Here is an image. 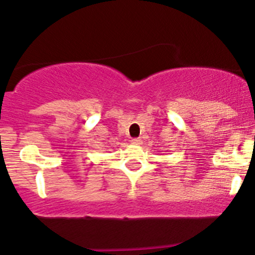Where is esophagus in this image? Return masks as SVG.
<instances>
[{"instance_id": "34e87169", "label": "esophagus", "mask_w": 255, "mask_h": 255, "mask_svg": "<svg viewBox=\"0 0 255 255\" xmlns=\"http://www.w3.org/2000/svg\"><path fill=\"white\" fill-rule=\"evenodd\" d=\"M130 143L134 144V145H139V144H142V139L140 138H133V139H130Z\"/></svg>"}]
</instances>
